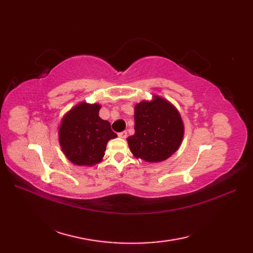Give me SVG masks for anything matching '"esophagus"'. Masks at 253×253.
I'll list each match as a JSON object with an SVG mask.
<instances>
[{
	"label": "esophagus",
	"mask_w": 253,
	"mask_h": 253,
	"mask_svg": "<svg viewBox=\"0 0 253 253\" xmlns=\"http://www.w3.org/2000/svg\"><path fill=\"white\" fill-rule=\"evenodd\" d=\"M118 136L120 137V138H126V136H127V133H126V131H124V132H120L119 134H118Z\"/></svg>",
	"instance_id": "34e87169"
}]
</instances>
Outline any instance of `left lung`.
I'll list each match as a JSON object with an SVG mask.
<instances>
[{"label":"left lung","instance_id":"8db88e82","mask_svg":"<svg viewBox=\"0 0 253 253\" xmlns=\"http://www.w3.org/2000/svg\"><path fill=\"white\" fill-rule=\"evenodd\" d=\"M135 134L127 137L128 147L136 158L160 163L180 147L183 122L179 112L166 99L154 96L151 101L135 105Z\"/></svg>","mask_w":253,"mask_h":253}]
</instances>
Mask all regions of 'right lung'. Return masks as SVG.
Segmentation results:
<instances>
[{
  "label": "right lung",
  "instance_id": "right-lung-1",
  "mask_svg": "<svg viewBox=\"0 0 253 253\" xmlns=\"http://www.w3.org/2000/svg\"><path fill=\"white\" fill-rule=\"evenodd\" d=\"M100 104L80 102L67 112L59 126V142L66 158L77 166H95L106 144L117 137L108 120L99 117Z\"/></svg>",
  "mask_w": 253,
  "mask_h": 253
}]
</instances>
